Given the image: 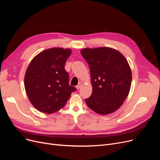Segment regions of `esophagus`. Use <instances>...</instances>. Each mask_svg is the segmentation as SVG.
I'll return each mask as SVG.
<instances>
[{
	"label": "esophagus",
	"mask_w": 160,
	"mask_h": 160,
	"mask_svg": "<svg viewBox=\"0 0 160 160\" xmlns=\"http://www.w3.org/2000/svg\"><path fill=\"white\" fill-rule=\"evenodd\" d=\"M81 87V83H79L78 85L76 86V88H77V89H80Z\"/></svg>",
	"instance_id": "esophagus-1"
}]
</instances>
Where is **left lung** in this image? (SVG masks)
I'll return each instance as SVG.
<instances>
[{
    "mask_svg": "<svg viewBox=\"0 0 160 160\" xmlns=\"http://www.w3.org/2000/svg\"><path fill=\"white\" fill-rule=\"evenodd\" d=\"M81 53L89 67L92 94L85 102L95 112L108 115L118 110L127 98L132 79L127 59L109 47L85 48Z\"/></svg>",
    "mask_w": 160,
    "mask_h": 160,
    "instance_id": "1",
    "label": "left lung"
}]
</instances>
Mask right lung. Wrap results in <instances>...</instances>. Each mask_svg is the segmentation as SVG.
<instances>
[{
    "label": "right lung",
    "mask_w": 160,
    "mask_h": 160,
    "mask_svg": "<svg viewBox=\"0 0 160 160\" xmlns=\"http://www.w3.org/2000/svg\"><path fill=\"white\" fill-rule=\"evenodd\" d=\"M71 50L51 48L33 58L25 76V88L32 105L41 112L50 114L62 108L75 87L69 84L65 62Z\"/></svg>",
    "instance_id": "right-lung-1"
}]
</instances>
